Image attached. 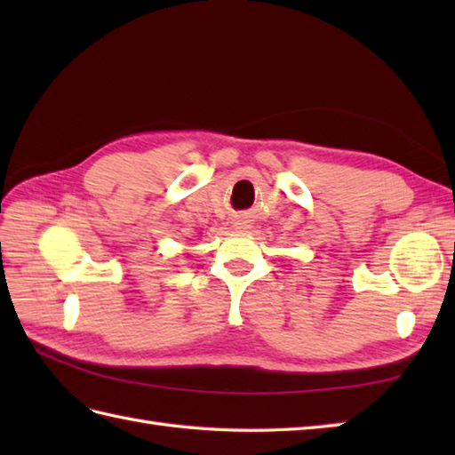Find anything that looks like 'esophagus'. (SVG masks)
<instances>
[{
	"mask_svg": "<svg viewBox=\"0 0 455 455\" xmlns=\"http://www.w3.org/2000/svg\"><path fill=\"white\" fill-rule=\"evenodd\" d=\"M238 228L244 230V228H248V225H244V222H238Z\"/></svg>",
	"mask_w": 455,
	"mask_h": 455,
	"instance_id": "1",
	"label": "esophagus"
}]
</instances>
